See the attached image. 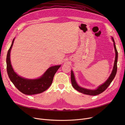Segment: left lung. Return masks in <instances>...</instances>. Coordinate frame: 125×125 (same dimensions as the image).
<instances>
[{
	"instance_id": "8db88e82",
	"label": "left lung",
	"mask_w": 125,
	"mask_h": 125,
	"mask_svg": "<svg viewBox=\"0 0 125 125\" xmlns=\"http://www.w3.org/2000/svg\"><path fill=\"white\" fill-rule=\"evenodd\" d=\"M113 41L114 42V48L115 50V63H114V68L113 70L112 73H111L110 76L107 79V80L103 84H102L101 86L99 87H98V88L95 90H88L84 89L83 88H82L80 87L79 86H78V84H77L75 80V77L74 76V74L73 73V71L71 70V84L73 85V87L78 91L80 92L83 93L84 94H86V95H92V96H95L99 95L102 93L103 92H104L105 90L109 86V84L111 83L112 82L113 80L114 79V78L116 75V71H117V57H118V52L115 47V42L114 41V39L113 38H112Z\"/></svg>"
}]
</instances>
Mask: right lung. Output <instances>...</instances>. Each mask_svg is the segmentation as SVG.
Masks as SVG:
<instances>
[{"label": "right lung", "instance_id": "right-lung-1", "mask_svg": "<svg viewBox=\"0 0 125 125\" xmlns=\"http://www.w3.org/2000/svg\"><path fill=\"white\" fill-rule=\"evenodd\" d=\"M14 38L6 56V69L11 82L22 93L26 95H34L41 93L47 90L51 85L55 74L61 65L50 67L44 74L38 79L28 80L17 74L13 70L10 61V52L14 42Z\"/></svg>", "mask_w": 125, "mask_h": 125}]
</instances>
